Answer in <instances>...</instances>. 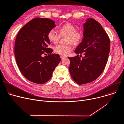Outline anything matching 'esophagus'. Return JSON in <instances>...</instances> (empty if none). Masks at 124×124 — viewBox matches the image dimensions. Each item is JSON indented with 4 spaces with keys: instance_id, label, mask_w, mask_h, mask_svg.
<instances>
[{
    "instance_id": "34e87169",
    "label": "esophagus",
    "mask_w": 124,
    "mask_h": 124,
    "mask_svg": "<svg viewBox=\"0 0 124 124\" xmlns=\"http://www.w3.org/2000/svg\"><path fill=\"white\" fill-rule=\"evenodd\" d=\"M60 57H61V59L62 60H63V59H64L66 58V57L64 56H60Z\"/></svg>"
}]
</instances>
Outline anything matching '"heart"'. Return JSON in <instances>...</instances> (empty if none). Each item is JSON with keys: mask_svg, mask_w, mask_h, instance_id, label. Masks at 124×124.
Masks as SVG:
<instances>
[{"mask_svg": "<svg viewBox=\"0 0 124 124\" xmlns=\"http://www.w3.org/2000/svg\"><path fill=\"white\" fill-rule=\"evenodd\" d=\"M59 35L53 30H50L47 34L49 41L54 44L58 42L60 36H66V45H60L56 46L54 50L56 53L61 55H67L72 50L71 44L77 45L82 39V32L76 30L74 25L70 23H66L62 24L58 28Z\"/></svg>", "mask_w": 124, "mask_h": 124, "instance_id": "obj_1", "label": "heart"}]
</instances>
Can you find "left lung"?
<instances>
[{"label":"left lung","instance_id":"1","mask_svg":"<svg viewBox=\"0 0 124 124\" xmlns=\"http://www.w3.org/2000/svg\"><path fill=\"white\" fill-rule=\"evenodd\" d=\"M83 35L82 42L74 51L77 55L68 58L71 76L80 85L92 82L100 76L106 67L110 50L109 37L95 19H86L83 24ZM82 54L84 56L80 59L78 54Z\"/></svg>","mask_w":124,"mask_h":124}]
</instances>
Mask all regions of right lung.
<instances>
[{"instance_id": "1", "label": "right lung", "mask_w": 124, "mask_h": 124, "mask_svg": "<svg viewBox=\"0 0 124 124\" xmlns=\"http://www.w3.org/2000/svg\"><path fill=\"white\" fill-rule=\"evenodd\" d=\"M56 27L49 18L37 17L26 23L17 35L15 55L18 68L29 81L38 84L48 81L61 61L59 55L48 48V32ZM48 56L43 57L44 54Z\"/></svg>"}]
</instances>
